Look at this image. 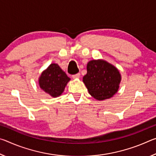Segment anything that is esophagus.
Here are the masks:
<instances>
[{
    "label": "esophagus",
    "instance_id": "obj_1",
    "mask_svg": "<svg viewBox=\"0 0 156 156\" xmlns=\"http://www.w3.org/2000/svg\"><path fill=\"white\" fill-rule=\"evenodd\" d=\"M80 73H76V74L72 76V78L73 79H78V78H80Z\"/></svg>",
    "mask_w": 156,
    "mask_h": 156
}]
</instances>
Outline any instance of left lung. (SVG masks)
Here are the masks:
<instances>
[{
  "instance_id": "1",
  "label": "left lung",
  "mask_w": 156,
  "mask_h": 156,
  "mask_svg": "<svg viewBox=\"0 0 156 156\" xmlns=\"http://www.w3.org/2000/svg\"><path fill=\"white\" fill-rule=\"evenodd\" d=\"M83 78L89 94L99 101L109 99L120 87L121 75L114 65L102 59L90 60Z\"/></svg>"
}]
</instances>
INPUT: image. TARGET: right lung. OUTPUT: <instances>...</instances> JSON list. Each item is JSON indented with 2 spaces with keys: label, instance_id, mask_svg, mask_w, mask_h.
Wrapping results in <instances>:
<instances>
[{
  "label": "right lung",
  "instance_id": "obj_1",
  "mask_svg": "<svg viewBox=\"0 0 156 156\" xmlns=\"http://www.w3.org/2000/svg\"><path fill=\"white\" fill-rule=\"evenodd\" d=\"M71 79L56 63H51L41 73L38 84L41 89L52 98L60 96Z\"/></svg>",
  "mask_w": 156,
  "mask_h": 156
}]
</instances>
